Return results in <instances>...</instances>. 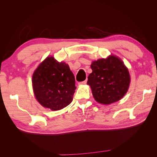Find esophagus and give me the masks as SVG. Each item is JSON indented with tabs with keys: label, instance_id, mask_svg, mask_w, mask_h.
Listing matches in <instances>:
<instances>
[{
	"label": "esophagus",
	"instance_id": "34e87169",
	"mask_svg": "<svg viewBox=\"0 0 157 157\" xmlns=\"http://www.w3.org/2000/svg\"><path fill=\"white\" fill-rule=\"evenodd\" d=\"M86 82H87V80H84V81H82V82H79V83H78V84H80V85H83V84H86Z\"/></svg>",
	"mask_w": 157,
	"mask_h": 157
}]
</instances>
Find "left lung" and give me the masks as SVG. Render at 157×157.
I'll list each match as a JSON object with an SVG mask.
<instances>
[{
  "instance_id": "left-lung-1",
  "label": "left lung",
  "mask_w": 157,
  "mask_h": 157,
  "mask_svg": "<svg viewBox=\"0 0 157 157\" xmlns=\"http://www.w3.org/2000/svg\"><path fill=\"white\" fill-rule=\"evenodd\" d=\"M92 73L87 84L92 89L96 101L102 104L116 102L124 96L129 88L130 77L124 63L116 56L94 61Z\"/></svg>"
}]
</instances>
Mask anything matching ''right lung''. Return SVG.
Masks as SVG:
<instances>
[{
  "instance_id": "add662e5",
  "label": "right lung",
  "mask_w": 157,
  "mask_h": 157,
  "mask_svg": "<svg viewBox=\"0 0 157 157\" xmlns=\"http://www.w3.org/2000/svg\"><path fill=\"white\" fill-rule=\"evenodd\" d=\"M33 88L41 105L52 111H58L72 102L75 79L69 65L48 57L39 65L33 75Z\"/></svg>"
}]
</instances>
